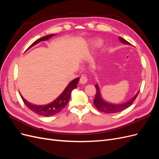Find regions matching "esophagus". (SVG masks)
<instances>
[{
    "instance_id": "34e87169",
    "label": "esophagus",
    "mask_w": 159,
    "mask_h": 159,
    "mask_svg": "<svg viewBox=\"0 0 159 159\" xmlns=\"http://www.w3.org/2000/svg\"><path fill=\"white\" fill-rule=\"evenodd\" d=\"M87 81H88L87 77H86V76L84 75H81V77L80 79V82L81 84H85L87 83Z\"/></svg>"
}]
</instances>
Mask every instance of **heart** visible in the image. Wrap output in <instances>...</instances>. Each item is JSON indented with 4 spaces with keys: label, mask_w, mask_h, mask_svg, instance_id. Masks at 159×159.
I'll use <instances>...</instances> for the list:
<instances>
[{
    "label": "heart",
    "mask_w": 159,
    "mask_h": 159,
    "mask_svg": "<svg viewBox=\"0 0 159 159\" xmlns=\"http://www.w3.org/2000/svg\"><path fill=\"white\" fill-rule=\"evenodd\" d=\"M102 40H99V41H98V42H97V44H102Z\"/></svg>",
    "instance_id": "b5f03b06"
}]
</instances>
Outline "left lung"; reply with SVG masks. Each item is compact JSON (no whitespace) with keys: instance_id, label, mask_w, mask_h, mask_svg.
<instances>
[{"instance_id":"obj_1","label":"left lung","mask_w":159,"mask_h":159,"mask_svg":"<svg viewBox=\"0 0 159 159\" xmlns=\"http://www.w3.org/2000/svg\"><path fill=\"white\" fill-rule=\"evenodd\" d=\"M119 40L122 43H123V44L131 45V44H130L129 42L123 39V38L121 37H119ZM95 88L97 91H96L95 99L93 100V104L95 105V107L97 108V109L99 111L106 113H119V112L122 111L125 109H127L133 104L134 101L135 100L139 93V91L137 95L134 96V97H133L131 100L128 101V102L126 103H123V104H111V103H109L106 102H105V101L102 98V96H101V93H100V90L98 84L95 85Z\"/></svg>"}]
</instances>
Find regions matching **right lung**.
Wrapping results in <instances>:
<instances>
[{
	"label": "right lung",
	"mask_w": 159,
	"mask_h": 159,
	"mask_svg": "<svg viewBox=\"0 0 159 159\" xmlns=\"http://www.w3.org/2000/svg\"><path fill=\"white\" fill-rule=\"evenodd\" d=\"M54 35V34H50V35L46 36L44 37H42L41 38H39V39L36 40L34 43H32L28 49H29L32 46L38 44V42L48 40L50 38H51ZM79 80H80L79 78H77L74 80H72L68 84V85L67 86L65 90L63 91V93H62L55 101H54V102H52L50 104H48L46 105H42V106L41 105L40 106H39V105H34L28 103L27 101H26L25 99H24V98L20 95L21 98L23 101V102L26 105V106L28 109H30L34 113H35L39 115H41V116L50 117V116H52V115H56L57 113H59L66 106V105L68 104L69 100L70 99L71 91L74 89L77 88V84L78 83Z\"/></svg>",
	"instance_id": "add662e5"
}]
</instances>
